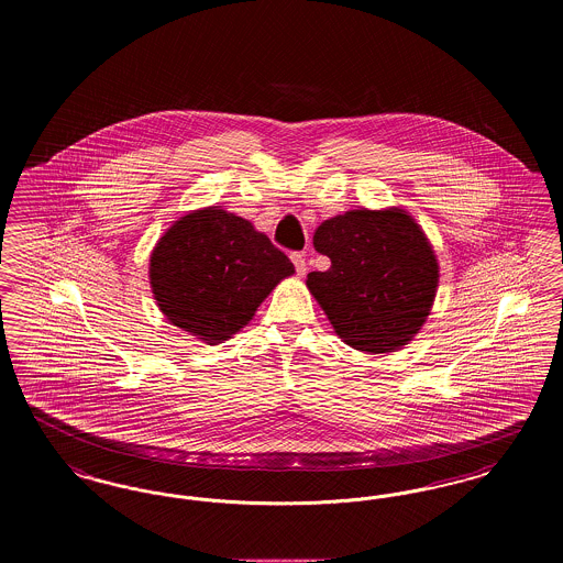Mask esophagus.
<instances>
[{"mask_svg": "<svg viewBox=\"0 0 563 563\" xmlns=\"http://www.w3.org/2000/svg\"><path fill=\"white\" fill-rule=\"evenodd\" d=\"M291 262H294L297 274H299V276H303V274H306V269H308V266H306V255H303V253H294V255H291Z\"/></svg>", "mask_w": 563, "mask_h": 563, "instance_id": "obj_1", "label": "esophagus"}]
</instances>
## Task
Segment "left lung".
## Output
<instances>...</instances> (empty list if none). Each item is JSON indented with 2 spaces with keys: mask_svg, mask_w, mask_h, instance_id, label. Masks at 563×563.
<instances>
[{
  "mask_svg": "<svg viewBox=\"0 0 563 563\" xmlns=\"http://www.w3.org/2000/svg\"><path fill=\"white\" fill-rule=\"evenodd\" d=\"M314 249L331 260L310 272L308 289L335 333L361 352L409 344L430 314L439 264L427 234L402 209H354L314 232Z\"/></svg>",
  "mask_w": 563,
  "mask_h": 563,
  "instance_id": "left-lung-1",
  "label": "left lung"
}]
</instances>
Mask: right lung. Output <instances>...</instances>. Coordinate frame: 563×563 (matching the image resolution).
<instances>
[{"mask_svg":"<svg viewBox=\"0 0 563 563\" xmlns=\"http://www.w3.org/2000/svg\"><path fill=\"white\" fill-rule=\"evenodd\" d=\"M294 272L264 232L219 207L179 217L150 257V285L162 314L209 346L239 333Z\"/></svg>","mask_w":563,"mask_h":563,"instance_id":"add662e5","label":"right lung"}]
</instances>
